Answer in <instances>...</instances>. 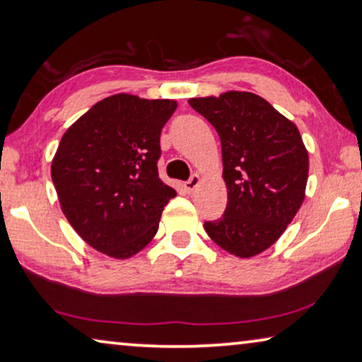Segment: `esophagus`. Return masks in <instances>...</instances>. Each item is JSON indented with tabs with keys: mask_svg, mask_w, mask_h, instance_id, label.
Wrapping results in <instances>:
<instances>
[{
	"mask_svg": "<svg viewBox=\"0 0 362 362\" xmlns=\"http://www.w3.org/2000/svg\"><path fill=\"white\" fill-rule=\"evenodd\" d=\"M199 182H201V177L197 176V175H192V176L189 177V180H187V181L185 182V189L191 194V192H194L196 187L199 186Z\"/></svg>",
	"mask_w": 362,
	"mask_h": 362,
	"instance_id": "1",
	"label": "esophagus"
}]
</instances>
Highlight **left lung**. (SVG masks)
Instances as JSON below:
<instances>
[{"mask_svg": "<svg viewBox=\"0 0 362 362\" xmlns=\"http://www.w3.org/2000/svg\"><path fill=\"white\" fill-rule=\"evenodd\" d=\"M222 145L227 207L204 222L221 249L249 259L274 245L293 221L308 181V151L298 128L250 92L191 98Z\"/></svg>", "mask_w": 362, "mask_h": 362, "instance_id": "left-lung-1", "label": "left lung"}]
</instances>
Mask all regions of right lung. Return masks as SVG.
I'll list each match as a JSON object with an SVG mask.
<instances>
[{
  "label": "right lung",
  "instance_id": "1",
  "mask_svg": "<svg viewBox=\"0 0 362 362\" xmlns=\"http://www.w3.org/2000/svg\"><path fill=\"white\" fill-rule=\"evenodd\" d=\"M173 100L117 93L97 102L64 133L51 176L64 216L93 249L128 259L155 237L176 196L158 175L160 135Z\"/></svg>",
  "mask_w": 362,
  "mask_h": 362
}]
</instances>
